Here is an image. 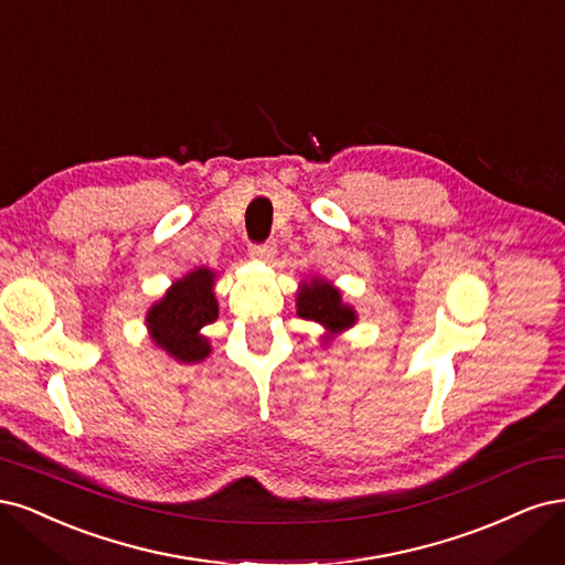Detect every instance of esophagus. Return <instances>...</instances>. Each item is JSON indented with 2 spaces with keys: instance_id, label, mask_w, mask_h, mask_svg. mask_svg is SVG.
<instances>
[{
  "instance_id": "obj_1",
  "label": "esophagus",
  "mask_w": 565,
  "mask_h": 565,
  "mask_svg": "<svg viewBox=\"0 0 565 565\" xmlns=\"http://www.w3.org/2000/svg\"><path fill=\"white\" fill-rule=\"evenodd\" d=\"M277 253L275 242H265V244H250V256L258 260H271Z\"/></svg>"
}]
</instances>
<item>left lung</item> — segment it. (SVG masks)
<instances>
[{
    "instance_id": "8db88e82",
    "label": "left lung",
    "mask_w": 565,
    "mask_h": 565,
    "mask_svg": "<svg viewBox=\"0 0 565 565\" xmlns=\"http://www.w3.org/2000/svg\"><path fill=\"white\" fill-rule=\"evenodd\" d=\"M298 315L302 319L317 321L331 331H342L354 323V312L342 305L338 290L329 281L315 279L312 284H305L298 294Z\"/></svg>"
}]
</instances>
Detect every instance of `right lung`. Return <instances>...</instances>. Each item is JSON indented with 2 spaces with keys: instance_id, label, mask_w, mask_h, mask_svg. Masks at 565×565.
I'll return each mask as SVG.
<instances>
[{
  "instance_id": "1",
  "label": "right lung",
  "mask_w": 565,
  "mask_h": 565,
  "mask_svg": "<svg viewBox=\"0 0 565 565\" xmlns=\"http://www.w3.org/2000/svg\"><path fill=\"white\" fill-rule=\"evenodd\" d=\"M215 319L217 302L213 296V271L202 267L167 290V298L150 309L148 326L159 348L178 361L192 363L209 354V342L199 338V331Z\"/></svg>"
}]
</instances>
